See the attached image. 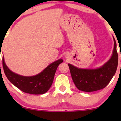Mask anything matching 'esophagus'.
<instances>
[{"mask_svg":"<svg viewBox=\"0 0 121 121\" xmlns=\"http://www.w3.org/2000/svg\"><path fill=\"white\" fill-rule=\"evenodd\" d=\"M65 57H66V58H68V55L67 54V55H66V56H65Z\"/></svg>","mask_w":121,"mask_h":121,"instance_id":"34e87169","label":"esophagus"}]
</instances>
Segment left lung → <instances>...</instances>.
I'll return each instance as SVG.
<instances>
[{"instance_id":"8db88e82","label":"left lung","mask_w":121,"mask_h":121,"mask_svg":"<svg viewBox=\"0 0 121 121\" xmlns=\"http://www.w3.org/2000/svg\"><path fill=\"white\" fill-rule=\"evenodd\" d=\"M114 47L110 59L102 67L96 69H82L68 64L72 79L80 91L93 92L103 89L109 84L117 71L118 56L117 43L113 37Z\"/></svg>"}]
</instances>
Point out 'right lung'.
I'll return each mask as SVG.
<instances>
[{
	"label": "right lung",
	"instance_id": "1",
	"mask_svg": "<svg viewBox=\"0 0 121 121\" xmlns=\"http://www.w3.org/2000/svg\"><path fill=\"white\" fill-rule=\"evenodd\" d=\"M3 67L8 79L14 86L26 93L30 94H43L50 89L53 84L57 68L63 63L59 59L50 64L43 71L35 76L25 77L12 72L4 63L3 57Z\"/></svg>",
	"mask_w": 121,
	"mask_h": 121
}]
</instances>
